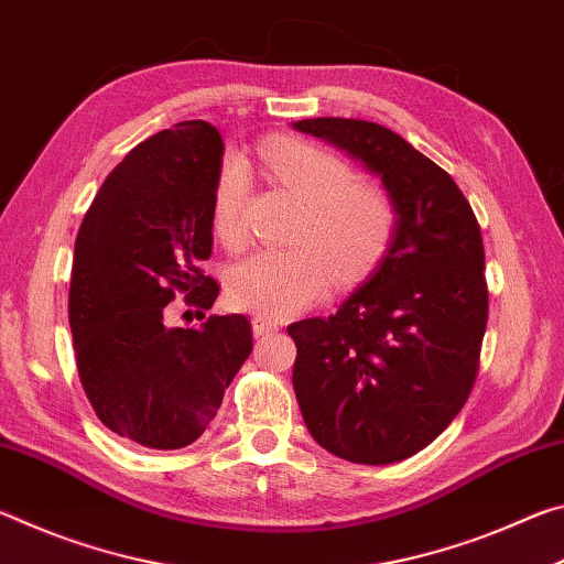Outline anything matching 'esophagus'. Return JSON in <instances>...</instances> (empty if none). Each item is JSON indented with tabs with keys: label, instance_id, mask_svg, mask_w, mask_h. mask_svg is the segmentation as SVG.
I'll use <instances>...</instances> for the list:
<instances>
[{
	"label": "esophagus",
	"instance_id": "1",
	"mask_svg": "<svg viewBox=\"0 0 564 564\" xmlns=\"http://www.w3.org/2000/svg\"><path fill=\"white\" fill-rule=\"evenodd\" d=\"M251 326H253L256 336H269V333H275L281 328V323L269 318V316H261V313H259V316L251 318Z\"/></svg>",
	"mask_w": 564,
	"mask_h": 564
}]
</instances>
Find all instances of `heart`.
I'll list each match as a JSON object with an SVG mask.
<instances>
[{"label":"heart","mask_w":564,"mask_h":564,"mask_svg":"<svg viewBox=\"0 0 564 564\" xmlns=\"http://www.w3.org/2000/svg\"><path fill=\"white\" fill-rule=\"evenodd\" d=\"M261 161L273 181L305 204L289 251H261L243 261L228 281L236 308L285 318L316 303L338 281H358L373 271L393 241L398 212L388 191L373 181L352 178L346 159L303 139H271ZM251 191L246 161L228 156L214 191V228L221 243H246L243 212Z\"/></svg>","instance_id":"obj_1"}]
</instances>
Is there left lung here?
Returning <instances> with one entry per match:
<instances>
[{"mask_svg": "<svg viewBox=\"0 0 564 564\" xmlns=\"http://www.w3.org/2000/svg\"><path fill=\"white\" fill-rule=\"evenodd\" d=\"M293 127L362 161L398 212L366 283L333 316L289 326L305 427L343 460H405L453 423L475 383L488 326L480 226L453 176L395 131L338 117Z\"/></svg>", "mask_w": 564, "mask_h": 564, "instance_id": "1", "label": "left lung"}]
</instances>
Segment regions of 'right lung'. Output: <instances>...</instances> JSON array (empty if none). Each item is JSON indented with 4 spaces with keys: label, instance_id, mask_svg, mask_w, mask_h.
Segmentation results:
<instances>
[{
    "label": "right lung",
    "instance_id": "add662e5",
    "mask_svg": "<svg viewBox=\"0 0 564 564\" xmlns=\"http://www.w3.org/2000/svg\"><path fill=\"white\" fill-rule=\"evenodd\" d=\"M221 156V133L198 119L141 141L101 184L74 243L69 326L84 393L111 433L151 451L194 443L253 348L241 313L165 326L178 294L203 317L218 295L198 265L214 248Z\"/></svg>",
    "mask_w": 564,
    "mask_h": 564
}]
</instances>
